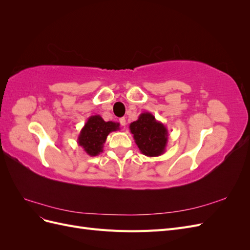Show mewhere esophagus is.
I'll list each match as a JSON object with an SVG mask.
<instances>
[{
	"label": "esophagus",
	"instance_id": "1",
	"mask_svg": "<svg viewBox=\"0 0 250 250\" xmlns=\"http://www.w3.org/2000/svg\"><path fill=\"white\" fill-rule=\"evenodd\" d=\"M119 122H120V124L122 125L123 127L126 126V119H125V118H121V119L119 120Z\"/></svg>",
	"mask_w": 250,
	"mask_h": 250
}]
</instances>
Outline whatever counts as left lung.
I'll list each match as a JSON object with an SVG mask.
<instances>
[{"instance_id": "1", "label": "left lung", "mask_w": 250, "mask_h": 250, "mask_svg": "<svg viewBox=\"0 0 250 250\" xmlns=\"http://www.w3.org/2000/svg\"><path fill=\"white\" fill-rule=\"evenodd\" d=\"M129 129L144 155L155 157L165 153L169 138L168 129L152 113H141L137 121L130 123Z\"/></svg>"}]
</instances>
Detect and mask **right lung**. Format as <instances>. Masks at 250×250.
Wrapping results in <instances>:
<instances>
[{
  "label": "right lung",
  "mask_w": 250,
  "mask_h": 250,
  "mask_svg": "<svg viewBox=\"0 0 250 250\" xmlns=\"http://www.w3.org/2000/svg\"><path fill=\"white\" fill-rule=\"evenodd\" d=\"M120 130V124L117 122H105L101 116H90L78 135L77 143L89 156H97L103 151L104 143L107 135Z\"/></svg>",
  "instance_id": "obj_1"
}]
</instances>
